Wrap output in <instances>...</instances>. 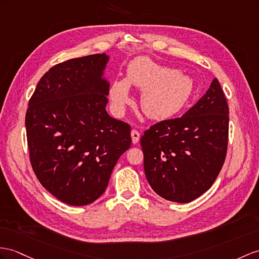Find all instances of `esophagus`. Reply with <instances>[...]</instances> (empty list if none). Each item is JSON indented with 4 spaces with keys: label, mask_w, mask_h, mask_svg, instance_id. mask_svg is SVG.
Segmentation results:
<instances>
[{
    "label": "esophagus",
    "mask_w": 259,
    "mask_h": 259,
    "mask_svg": "<svg viewBox=\"0 0 259 259\" xmlns=\"http://www.w3.org/2000/svg\"><path fill=\"white\" fill-rule=\"evenodd\" d=\"M131 136H132V142H133V144H137L138 141H140L141 134H140V132H138V131L133 130L131 132Z\"/></svg>",
    "instance_id": "34e87169"
}]
</instances>
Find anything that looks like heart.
I'll return each mask as SVG.
<instances>
[{
    "label": "heart",
    "mask_w": 259,
    "mask_h": 259,
    "mask_svg": "<svg viewBox=\"0 0 259 259\" xmlns=\"http://www.w3.org/2000/svg\"><path fill=\"white\" fill-rule=\"evenodd\" d=\"M130 85L143 90L141 108L155 119L171 117L184 108L191 96L193 83L187 75L157 64L148 57H138L126 69V78L113 81L110 96L118 109L131 101Z\"/></svg>",
    "instance_id": "b5f03b06"
}]
</instances>
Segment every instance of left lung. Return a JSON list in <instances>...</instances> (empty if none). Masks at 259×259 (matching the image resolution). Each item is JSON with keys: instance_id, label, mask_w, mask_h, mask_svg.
I'll return each instance as SVG.
<instances>
[{"instance_id": "obj_1", "label": "left lung", "mask_w": 259, "mask_h": 259, "mask_svg": "<svg viewBox=\"0 0 259 259\" xmlns=\"http://www.w3.org/2000/svg\"><path fill=\"white\" fill-rule=\"evenodd\" d=\"M228 142L229 105L214 78L204 96L181 117L145 131L141 146L148 184L163 199L191 202L214 184Z\"/></svg>"}]
</instances>
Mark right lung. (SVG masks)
I'll return each instance as SVG.
<instances>
[{"label":"right lung","instance_id":"1","mask_svg":"<svg viewBox=\"0 0 259 259\" xmlns=\"http://www.w3.org/2000/svg\"><path fill=\"white\" fill-rule=\"evenodd\" d=\"M109 57L96 54L50 68L37 83L25 117L29 159L47 191L69 205L103 194L112 170L131 147V126L105 110Z\"/></svg>","mask_w":259,"mask_h":259}]
</instances>
